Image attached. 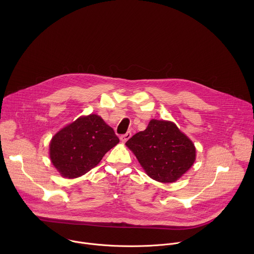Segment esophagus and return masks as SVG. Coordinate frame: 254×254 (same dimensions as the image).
Returning a JSON list of instances; mask_svg holds the SVG:
<instances>
[{
  "label": "esophagus",
  "mask_w": 254,
  "mask_h": 254,
  "mask_svg": "<svg viewBox=\"0 0 254 254\" xmlns=\"http://www.w3.org/2000/svg\"><path fill=\"white\" fill-rule=\"evenodd\" d=\"M131 136V132L130 131H127V133H125V134H123V135H121V140L123 141V142H126L129 137Z\"/></svg>",
  "instance_id": "esophagus-1"
}]
</instances>
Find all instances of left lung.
<instances>
[{"label":"left lung","mask_w":254,"mask_h":254,"mask_svg":"<svg viewBox=\"0 0 254 254\" xmlns=\"http://www.w3.org/2000/svg\"><path fill=\"white\" fill-rule=\"evenodd\" d=\"M126 144L148 176L161 183L175 182L196 159L194 143L172 122L152 120Z\"/></svg>","instance_id":"8db88e82"}]
</instances>
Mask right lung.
I'll return each instance as SVG.
<instances>
[{
	"label": "right lung",
	"mask_w": 254,
	"mask_h": 254,
	"mask_svg": "<svg viewBox=\"0 0 254 254\" xmlns=\"http://www.w3.org/2000/svg\"><path fill=\"white\" fill-rule=\"evenodd\" d=\"M119 142L115 130L100 117H80L52 137L50 159L62 177L73 179L94 168Z\"/></svg>",
	"instance_id": "right-lung-1"
}]
</instances>
